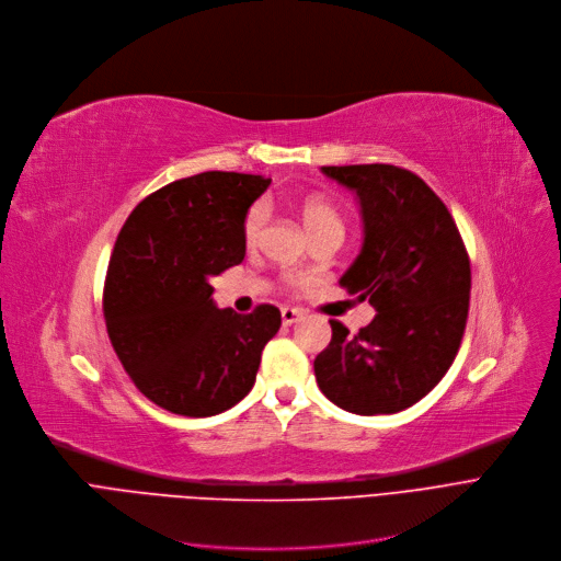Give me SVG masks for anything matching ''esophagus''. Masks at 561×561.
Segmentation results:
<instances>
[{
    "mask_svg": "<svg viewBox=\"0 0 561 561\" xmlns=\"http://www.w3.org/2000/svg\"><path fill=\"white\" fill-rule=\"evenodd\" d=\"M280 317H283V324H285V327H289V324L299 322V319L304 317V312H301L299 308H289V306H283V308H280Z\"/></svg>",
    "mask_w": 561,
    "mask_h": 561,
    "instance_id": "1",
    "label": "esophagus"
}]
</instances>
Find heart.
<instances>
[{
    "label": "heart",
    "mask_w": 561,
    "mask_h": 561,
    "mask_svg": "<svg viewBox=\"0 0 561 561\" xmlns=\"http://www.w3.org/2000/svg\"><path fill=\"white\" fill-rule=\"evenodd\" d=\"M301 219L312 234L314 242H324V239H342L344 234V217L337 203L324 194H308L299 203ZM266 219H270V207L264 203H253L242 219V242L244 247L253 249L260 244V237L264 232Z\"/></svg>",
    "instance_id": "obj_1"
}]
</instances>
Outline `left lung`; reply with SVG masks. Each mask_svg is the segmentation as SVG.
<instances>
[{
	"label": "left lung",
	"instance_id": "obj_1",
	"mask_svg": "<svg viewBox=\"0 0 561 561\" xmlns=\"http://www.w3.org/2000/svg\"><path fill=\"white\" fill-rule=\"evenodd\" d=\"M360 198L365 244L340 280L377 314L356 335L331 319L314 379L358 415L397 413L455 363L470 306V257L445 203L420 175L392 164L322 167Z\"/></svg>",
	"mask_w": 561,
	"mask_h": 561
}]
</instances>
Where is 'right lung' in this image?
<instances>
[{
  "instance_id": "obj_1",
  "label": "right lung",
  "mask_w": 561,
  "mask_h": 561,
  "mask_svg": "<svg viewBox=\"0 0 561 561\" xmlns=\"http://www.w3.org/2000/svg\"><path fill=\"white\" fill-rule=\"evenodd\" d=\"M272 178L207 171L175 180L127 217L106 266L102 312L127 377L159 409L207 417L255 383L280 310H219L211 278L247 255L242 219Z\"/></svg>"
}]
</instances>
